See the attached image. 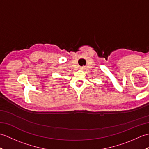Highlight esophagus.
I'll list each match as a JSON object with an SVG mask.
<instances>
[{
  "instance_id": "esophagus-1",
  "label": "esophagus",
  "mask_w": 149,
  "mask_h": 149,
  "mask_svg": "<svg viewBox=\"0 0 149 149\" xmlns=\"http://www.w3.org/2000/svg\"><path fill=\"white\" fill-rule=\"evenodd\" d=\"M83 67H81V69H83Z\"/></svg>"
}]
</instances>
